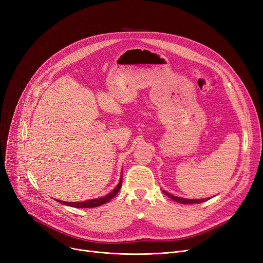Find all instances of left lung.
<instances>
[{"instance_id": "1", "label": "left lung", "mask_w": 263, "mask_h": 263, "mask_svg": "<svg viewBox=\"0 0 263 263\" xmlns=\"http://www.w3.org/2000/svg\"><path fill=\"white\" fill-rule=\"evenodd\" d=\"M163 193L166 196L171 197L173 200L177 201V202H180V203H200V202H203V201H206L210 198H202V199H189V198H182V197H178V196H175L173 194H171V193L164 191L163 190Z\"/></svg>"}]
</instances>
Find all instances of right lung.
Wrapping results in <instances>:
<instances>
[{"label": "right lung", "instance_id": "1", "mask_svg": "<svg viewBox=\"0 0 263 263\" xmlns=\"http://www.w3.org/2000/svg\"><path fill=\"white\" fill-rule=\"evenodd\" d=\"M121 182H122V175L120 176L119 183L116 185V187L112 192H109L108 194L103 196V197L95 198V199H88V200H85V201L69 202V201H63V200H59V199H57V201L60 202V203H63L65 205L72 206V208H95V206H99L101 204H104V203L108 202L112 198H114L117 195V193L119 192V190L121 187Z\"/></svg>", "mask_w": 263, "mask_h": 263}]
</instances>
